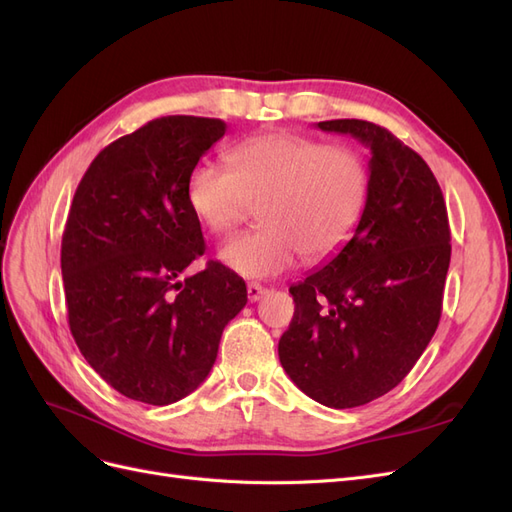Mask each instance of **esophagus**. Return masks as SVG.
<instances>
[{
	"instance_id": "esophagus-1",
	"label": "esophagus",
	"mask_w": 512,
	"mask_h": 512,
	"mask_svg": "<svg viewBox=\"0 0 512 512\" xmlns=\"http://www.w3.org/2000/svg\"><path fill=\"white\" fill-rule=\"evenodd\" d=\"M265 294H267V288H265V286H260V284H256V282L247 284V299H250L252 303L260 301L262 297H265Z\"/></svg>"
}]
</instances>
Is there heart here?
Returning <instances> with one entry per match:
<instances>
[{
    "mask_svg": "<svg viewBox=\"0 0 512 512\" xmlns=\"http://www.w3.org/2000/svg\"><path fill=\"white\" fill-rule=\"evenodd\" d=\"M226 166L196 164L185 200L213 235L235 230L258 203L260 226L220 250V260L241 277L280 275L301 254L307 262L329 260L361 226L369 168L359 151L297 132H267L232 145Z\"/></svg>",
    "mask_w": 512,
    "mask_h": 512,
    "instance_id": "b5f03b06",
    "label": "heart"
}]
</instances>
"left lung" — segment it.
I'll use <instances>...</instances> for the list:
<instances>
[{"instance_id": "1", "label": "left lung", "mask_w": 512, "mask_h": 512, "mask_svg": "<svg viewBox=\"0 0 512 512\" xmlns=\"http://www.w3.org/2000/svg\"><path fill=\"white\" fill-rule=\"evenodd\" d=\"M371 151L369 203L344 250L290 286L294 316L280 363L329 408L369 404L404 380L442 316L451 228L427 162L363 119L320 121Z\"/></svg>"}]
</instances>
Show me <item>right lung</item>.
<instances>
[{
  "instance_id": "right-lung-1",
  "label": "right lung",
  "mask_w": 512,
  "mask_h": 512,
  "mask_svg": "<svg viewBox=\"0 0 512 512\" xmlns=\"http://www.w3.org/2000/svg\"><path fill=\"white\" fill-rule=\"evenodd\" d=\"M226 132L222 119L168 115L104 147L76 188L61 237L68 324L115 391L168 406L196 391L245 282L220 262L183 277L205 254L185 200L190 170Z\"/></svg>"
}]
</instances>
